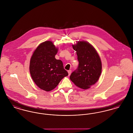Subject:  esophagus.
I'll use <instances>...</instances> for the list:
<instances>
[{"instance_id":"obj_1","label":"esophagus","mask_w":133,"mask_h":133,"mask_svg":"<svg viewBox=\"0 0 133 133\" xmlns=\"http://www.w3.org/2000/svg\"><path fill=\"white\" fill-rule=\"evenodd\" d=\"M68 75H69V76H70V74H71V70H68Z\"/></svg>"}]
</instances>
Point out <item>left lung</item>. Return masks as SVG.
<instances>
[{
	"label": "left lung",
	"mask_w": 133,
	"mask_h": 133,
	"mask_svg": "<svg viewBox=\"0 0 133 133\" xmlns=\"http://www.w3.org/2000/svg\"><path fill=\"white\" fill-rule=\"evenodd\" d=\"M72 47L76 51L79 65L70 79L78 87L88 89L97 82L101 74V59L94 47L86 41H79Z\"/></svg>",
	"instance_id": "1"
}]
</instances>
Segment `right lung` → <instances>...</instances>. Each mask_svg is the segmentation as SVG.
I'll return each mask as SVG.
<instances>
[{
	"mask_svg": "<svg viewBox=\"0 0 133 133\" xmlns=\"http://www.w3.org/2000/svg\"><path fill=\"white\" fill-rule=\"evenodd\" d=\"M58 50L52 41H46L38 46L30 59L32 78L39 88L46 91L54 89L64 77L68 75L62 61L55 58Z\"/></svg>",
	"mask_w": 133,
	"mask_h": 133,
	"instance_id": "obj_1",
	"label": "right lung"
}]
</instances>
